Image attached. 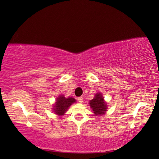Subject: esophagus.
<instances>
[{
	"label": "esophagus",
	"instance_id": "obj_1",
	"mask_svg": "<svg viewBox=\"0 0 159 159\" xmlns=\"http://www.w3.org/2000/svg\"><path fill=\"white\" fill-rule=\"evenodd\" d=\"M78 101H79L80 103H83V98H82V97H80V98H78Z\"/></svg>",
	"mask_w": 159,
	"mask_h": 159
}]
</instances>
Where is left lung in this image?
Instances as JSON below:
<instances>
[{
  "instance_id": "1",
  "label": "left lung",
  "mask_w": 159,
  "mask_h": 159,
  "mask_svg": "<svg viewBox=\"0 0 159 159\" xmlns=\"http://www.w3.org/2000/svg\"><path fill=\"white\" fill-rule=\"evenodd\" d=\"M89 104L95 116L104 115L107 111V103L104 100V97L101 93H96L94 98L90 101Z\"/></svg>"
}]
</instances>
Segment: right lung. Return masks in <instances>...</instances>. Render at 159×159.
Segmentation results:
<instances>
[{"label":"right lung","instance_id":"right-lung-1","mask_svg":"<svg viewBox=\"0 0 159 159\" xmlns=\"http://www.w3.org/2000/svg\"><path fill=\"white\" fill-rule=\"evenodd\" d=\"M74 102H76V99L74 98H66L64 95H61L57 98L55 105L53 106V111L58 116H63L69 109V107Z\"/></svg>","mask_w":159,"mask_h":159}]
</instances>
